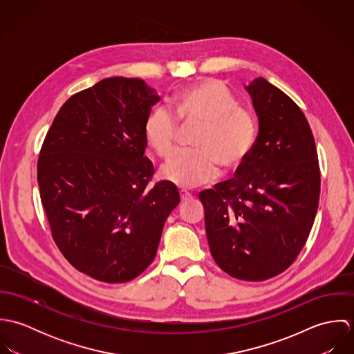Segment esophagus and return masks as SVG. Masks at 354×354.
<instances>
[{"label": "esophagus", "instance_id": "1", "mask_svg": "<svg viewBox=\"0 0 354 354\" xmlns=\"http://www.w3.org/2000/svg\"><path fill=\"white\" fill-rule=\"evenodd\" d=\"M180 198L183 202H185V201H189L192 198V195L188 191H180Z\"/></svg>", "mask_w": 354, "mask_h": 354}]
</instances>
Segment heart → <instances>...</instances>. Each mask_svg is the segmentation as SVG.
Instances as JSON below:
<instances>
[{"label":"heart","mask_w":354,"mask_h":354,"mask_svg":"<svg viewBox=\"0 0 354 354\" xmlns=\"http://www.w3.org/2000/svg\"><path fill=\"white\" fill-rule=\"evenodd\" d=\"M176 117L184 122L202 124L195 151L176 152L162 166L160 174L169 183L192 188L214 180L219 165L227 171L239 169L251 153L256 140V120L252 111L240 107L226 86L205 79L184 88L173 102ZM176 117L156 107L145 122L149 147L166 158L173 151L178 131Z\"/></svg>","instance_id":"b5f03b06"}]
</instances>
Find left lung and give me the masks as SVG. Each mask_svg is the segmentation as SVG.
<instances>
[{
    "mask_svg": "<svg viewBox=\"0 0 354 354\" xmlns=\"http://www.w3.org/2000/svg\"><path fill=\"white\" fill-rule=\"evenodd\" d=\"M245 90L259 120L236 177L199 194L209 251L230 277L266 281L303 250L320 195L315 139L301 109L263 77Z\"/></svg>",
    "mask_w": 354,
    "mask_h": 354,
    "instance_id": "obj_1",
    "label": "left lung"
}]
</instances>
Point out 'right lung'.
<instances>
[{
    "label": "right lung",
    "instance_id": "obj_1",
    "mask_svg": "<svg viewBox=\"0 0 354 354\" xmlns=\"http://www.w3.org/2000/svg\"><path fill=\"white\" fill-rule=\"evenodd\" d=\"M159 100L142 79H103L62 104L41 149L38 184L53 240L97 281L140 275L180 203L169 181L147 187L153 166L143 128Z\"/></svg>",
    "mask_w": 354,
    "mask_h": 354
}]
</instances>
